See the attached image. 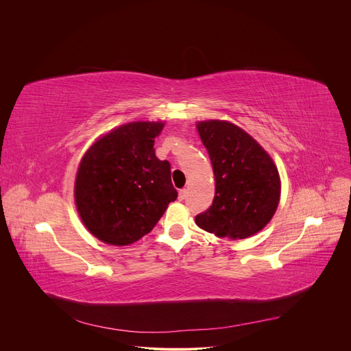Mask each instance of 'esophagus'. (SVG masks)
I'll return each mask as SVG.
<instances>
[{
    "label": "esophagus",
    "instance_id": "esophagus-1",
    "mask_svg": "<svg viewBox=\"0 0 351 351\" xmlns=\"http://www.w3.org/2000/svg\"><path fill=\"white\" fill-rule=\"evenodd\" d=\"M186 197H187V190L186 189H182V190H179V199L180 202H183V199H186Z\"/></svg>",
    "mask_w": 351,
    "mask_h": 351
}]
</instances>
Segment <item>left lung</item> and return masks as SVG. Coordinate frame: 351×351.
Returning a JSON list of instances; mask_svg holds the SVG:
<instances>
[{"instance_id": "8db88e82", "label": "left lung", "mask_w": 351, "mask_h": 351, "mask_svg": "<svg viewBox=\"0 0 351 351\" xmlns=\"http://www.w3.org/2000/svg\"><path fill=\"white\" fill-rule=\"evenodd\" d=\"M215 175L213 206L195 223L218 237L245 239L274 217L279 197L278 169L264 148L243 129L225 121L197 125Z\"/></svg>"}]
</instances>
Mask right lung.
Returning a JSON list of instances; mask_svg holds the SVG:
<instances>
[{"label": "right lung", "mask_w": 351, "mask_h": 351, "mask_svg": "<svg viewBox=\"0 0 351 351\" xmlns=\"http://www.w3.org/2000/svg\"><path fill=\"white\" fill-rule=\"evenodd\" d=\"M161 122H130L95 141L84 154L75 199L86 228L101 241L130 244L152 232L178 198L171 164L156 157Z\"/></svg>", "instance_id": "1"}]
</instances>
